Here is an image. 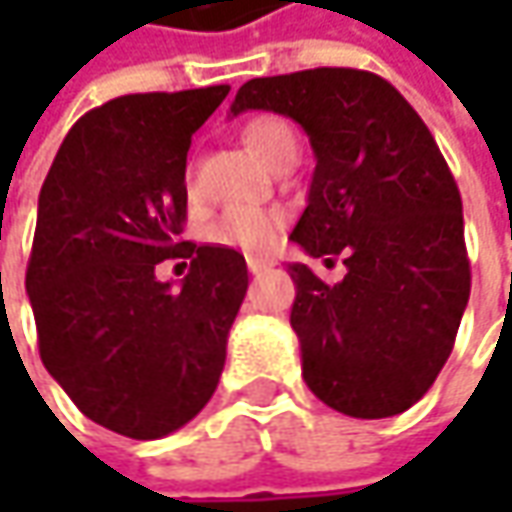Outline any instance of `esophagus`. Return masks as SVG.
<instances>
[{
    "instance_id": "esophagus-1",
    "label": "esophagus",
    "mask_w": 512,
    "mask_h": 512,
    "mask_svg": "<svg viewBox=\"0 0 512 512\" xmlns=\"http://www.w3.org/2000/svg\"><path fill=\"white\" fill-rule=\"evenodd\" d=\"M270 265H273V262L259 259V256H250V259H247V270H250V273H262V270H267Z\"/></svg>"
}]
</instances>
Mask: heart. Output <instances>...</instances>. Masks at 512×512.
I'll return each mask as SVG.
<instances>
[{
    "label": "heart",
    "instance_id": "obj_1",
    "mask_svg": "<svg viewBox=\"0 0 512 512\" xmlns=\"http://www.w3.org/2000/svg\"><path fill=\"white\" fill-rule=\"evenodd\" d=\"M245 145L270 168L282 156H296V133L279 116H253L242 130ZM193 185V179H190ZM287 225L285 210L256 205H233L210 225L207 239L216 245L236 247L245 253H267L273 250Z\"/></svg>",
    "mask_w": 512,
    "mask_h": 512
}]
</instances>
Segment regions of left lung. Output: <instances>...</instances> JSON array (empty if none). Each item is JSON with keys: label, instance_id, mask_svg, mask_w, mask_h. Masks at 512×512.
Wrapping results in <instances>:
<instances>
[{"label": "left lung", "instance_id": "left-lung-1", "mask_svg": "<svg viewBox=\"0 0 512 512\" xmlns=\"http://www.w3.org/2000/svg\"><path fill=\"white\" fill-rule=\"evenodd\" d=\"M230 110L290 116L316 153L290 239L313 259L342 256L347 273L327 285L287 267L307 387L353 419L404 413L436 382L470 299L462 196L433 133L387 79L356 68L250 79Z\"/></svg>", "mask_w": 512, "mask_h": 512}]
</instances>
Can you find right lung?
Masks as SVG:
<instances>
[{
    "mask_svg": "<svg viewBox=\"0 0 512 512\" xmlns=\"http://www.w3.org/2000/svg\"><path fill=\"white\" fill-rule=\"evenodd\" d=\"M227 90L88 110L39 193L25 273L39 356L88 419L128 439H162L210 402L247 293L242 253L182 239L190 136ZM165 258L191 262L182 291L155 279Z\"/></svg>",
    "mask_w": 512,
    "mask_h": 512,
    "instance_id": "add662e5",
    "label": "right lung"
}]
</instances>
